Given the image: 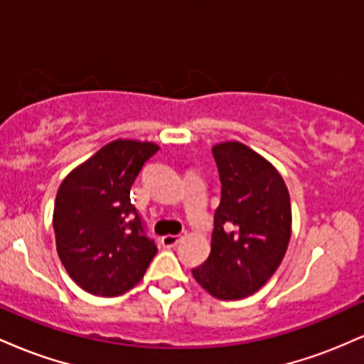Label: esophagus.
I'll use <instances>...</instances> for the list:
<instances>
[{"label": "esophagus", "instance_id": "esophagus-1", "mask_svg": "<svg viewBox=\"0 0 364 364\" xmlns=\"http://www.w3.org/2000/svg\"><path fill=\"white\" fill-rule=\"evenodd\" d=\"M181 240H183L181 235H168V236H162L161 243L162 246H166V248H173V246H176Z\"/></svg>", "mask_w": 364, "mask_h": 364}]
</instances>
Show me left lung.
<instances>
[{
    "instance_id": "obj_1",
    "label": "left lung",
    "mask_w": 364,
    "mask_h": 364,
    "mask_svg": "<svg viewBox=\"0 0 364 364\" xmlns=\"http://www.w3.org/2000/svg\"><path fill=\"white\" fill-rule=\"evenodd\" d=\"M220 178L210 255L191 270L217 299L257 292L281 265L291 240V200L279 171L240 141L212 149Z\"/></svg>"
}]
</instances>
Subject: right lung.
Returning a JSON list of instances; mask_svg holds the SVG:
<instances>
[{"instance_id":"1","label":"right lung","mask_w":364,"mask_h":364,"mask_svg":"<svg viewBox=\"0 0 364 364\" xmlns=\"http://www.w3.org/2000/svg\"><path fill=\"white\" fill-rule=\"evenodd\" d=\"M159 147L114 140L75 168L58 190L53 225L66 272L83 291L119 296L136 286L156 257L129 188Z\"/></svg>"}]
</instances>
